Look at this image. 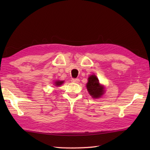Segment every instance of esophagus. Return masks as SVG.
<instances>
[{
  "mask_svg": "<svg viewBox=\"0 0 150 150\" xmlns=\"http://www.w3.org/2000/svg\"><path fill=\"white\" fill-rule=\"evenodd\" d=\"M71 81L73 83H78L79 82V79H72Z\"/></svg>",
  "mask_w": 150,
  "mask_h": 150,
  "instance_id": "esophagus-1",
  "label": "esophagus"
}]
</instances>
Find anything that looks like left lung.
<instances>
[{"instance_id": "left-lung-1", "label": "left lung", "mask_w": 150, "mask_h": 150, "mask_svg": "<svg viewBox=\"0 0 150 150\" xmlns=\"http://www.w3.org/2000/svg\"><path fill=\"white\" fill-rule=\"evenodd\" d=\"M86 87L88 93L94 98H100L105 93V87L100 84L99 81L95 75L89 76Z\"/></svg>"}]
</instances>
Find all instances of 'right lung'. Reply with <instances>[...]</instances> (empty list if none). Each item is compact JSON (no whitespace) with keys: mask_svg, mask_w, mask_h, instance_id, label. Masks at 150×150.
<instances>
[{"mask_svg":"<svg viewBox=\"0 0 150 150\" xmlns=\"http://www.w3.org/2000/svg\"><path fill=\"white\" fill-rule=\"evenodd\" d=\"M63 83H64V81H59V80H57V81H56L54 83V85L57 86V87H58V86L62 85Z\"/></svg>","mask_w":150,"mask_h":150,"instance_id":"1","label":"right lung"}]
</instances>
